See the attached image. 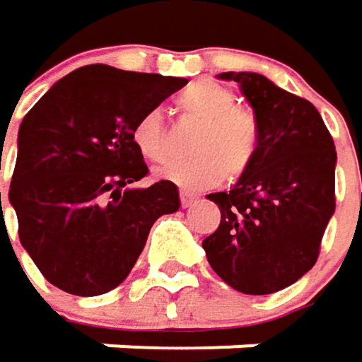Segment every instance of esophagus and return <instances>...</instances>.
Returning a JSON list of instances; mask_svg holds the SVG:
<instances>
[{
    "label": "esophagus",
    "instance_id": "esophagus-1",
    "mask_svg": "<svg viewBox=\"0 0 362 362\" xmlns=\"http://www.w3.org/2000/svg\"><path fill=\"white\" fill-rule=\"evenodd\" d=\"M194 202H196V194H192V192H181V206H183V209L192 206Z\"/></svg>",
    "mask_w": 362,
    "mask_h": 362
}]
</instances>
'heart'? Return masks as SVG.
Masks as SVG:
<instances>
[{
  "label": "heart",
  "mask_w": 362,
  "mask_h": 362,
  "mask_svg": "<svg viewBox=\"0 0 362 362\" xmlns=\"http://www.w3.org/2000/svg\"><path fill=\"white\" fill-rule=\"evenodd\" d=\"M177 107L183 115L200 119L189 149L196 153L185 160H173L158 168V177L183 189L213 187L226 179L240 177L257 151V119L249 109L236 105V96L217 82H196L179 94ZM136 151L149 162H162L168 156L164 115L160 109L143 111L130 128Z\"/></svg>",
  "instance_id": "obj_1"
}]
</instances>
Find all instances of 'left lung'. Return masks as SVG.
Here are the masks:
<instances>
[{"label": "left lung", "mask_w": 362, "mask_h": 362, "mask_svg": "<svg viewBox=\"0 0 362 362\" xmlns=\"http://www.w3.org/2000/svg\"><path fill=\"white\" fill-rule=\"evenodd\" d=\"M240 86L257 119V151L230 192L209 194L219 228L202 240L217 276L247 295L276 293L318 259L335 213V145L316 107L253 71L219 74Z\"/></svg>", "instance_id": "8db88e82"}]
</instances>
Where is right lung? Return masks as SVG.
<instances>
[{"label":"right lung","instance_id":"right-lung-1","mask_svg":"<svg viewBox=\"0 0 362 362\" xmlns=\"http://www.w3.org/2000/svg\"><path fill=\"white\" fill-rule=\"evenodd\" d=\"M185 84V78L86 65L25 115L8 198L21 245L61 291L92 297L115 288L156 219L179 211L175 183L132 187L149 170L130 128Z\"/></svg>","mask_w":362,"mask_h":362}]
</instances>
